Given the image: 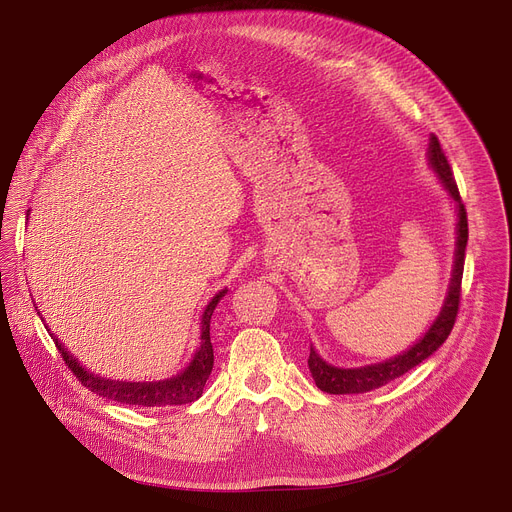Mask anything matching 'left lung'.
<instances>
[{"label": "left lung", "instance_id": "1", "mask_svg": "<svg viewBox=\"0 0 512 512\" xmlns=\"http://www.w3.org/2000/svg\"><path fill=\"white\" fill-rule=\"evenodd\" d=\"M429 166L433 172L440 178L442 186L448 190L450 198L456 202L458 208V225H456V253H454V269H452V279H450V289L448 296L444 300L442 312L437 314L429 330L419 338L409 350L377 362V364H367V367H358V369H338L328 364L320 354L310 346V358H308V367L310 373L318 385L320 391L330 393V395H350V393H367L379 387H385L387 383L395 381L397 377L405 375L413 367H417L419 362L429 358L437 348H440L446 338L450 336L456 316H458V306H460V291H462V273H464V257H466V243H468V218H466V208L462 204L458 184L454 180L452 168L448 164V158L442 150L440 141H437L435 135L429 137V150H427Z\"/></svg>", "mask_w": 512, "mask_h": 512}]
</instances>
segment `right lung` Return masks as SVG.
Returning a JSON list of instances; mask_svg holds the SVG:
<instances>
[{"label": "right lung", "instance_id": "add662e5", "mask_svg": "<svg viewBox=\"0 0 512 512\" xmlns=\"http://www.w3.org/2000/svg\"><path fill=\"white\" fill-rule=\"evenodd\" d=\"M225 294H227V289L218 291V294L204 308L202 320H200V324H202L200 346L194 352L188 367L180 375L164 379V381L129 383V381H111V379L93 375L91 371L81 367V362L62 346V342L56 336H52V340H54L60 356L64 358L66 367L75 373V377L81 381V385H85L89 391L97 393L99 397H107L117 403L139 405V407H166V405L192 403L202 395L204 385L212 371L214 352H212V342H210V318H212L216 304L221 302V298Z\"/></svg>", "mask_w": 512, "mask_h": 512}]
</instances>
